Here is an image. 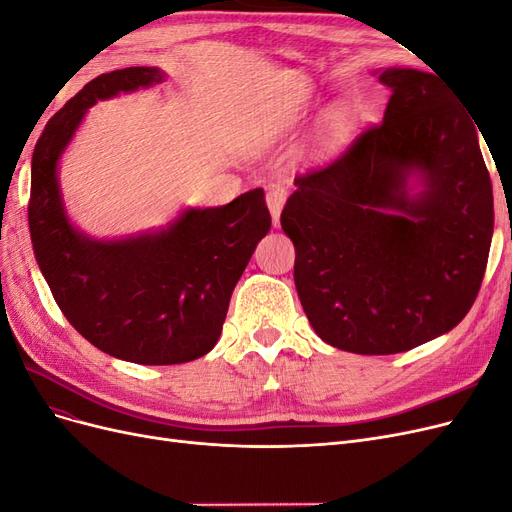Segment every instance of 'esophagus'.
<instances>
[{
    "instance_id": "esophagus-1",
    "label": "esophagus",
    "mask_w": 512,
    "mask_h": 512,
    "mask_svg": "<svg viewBox=\"0 0 512 512\" xmlns=\"http://www.w3.org/2000/svg\"><path fill=\"white\" fill-rule=\"evenodd\" d=\"M286 198H288V192L284 188H280V185H273V188H269V192H267V207L271 213L273 226H280V215L286 205Z\"/></svg>"
}]
</instances>
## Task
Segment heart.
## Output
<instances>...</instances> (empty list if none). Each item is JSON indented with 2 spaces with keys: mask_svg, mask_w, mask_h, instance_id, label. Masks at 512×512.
Listing matches in <instances>:
<instances>
[{
  "mask_svg": "<svg viewBox=\"0 0 512 512\" xmlns=\"http://www.w3.org/2000/svg\"><path fill=\"white\" fill-rule=\"evenodd\" d=\"M354 128L352 111L344 104L331 106L327 115H324V128H322V145L327 149H335L348 141Z\"/></svg>",
  "mask_w": 512,
  "mask_h": 512,
  "instance_id": "obj_1",
  "label": "heart"
}]
</instances>
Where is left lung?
<instances>
[{"instance_id": "left-lung-1", "label": "left lung", "mask_w": 512, "mask_h": 512, "mask_svg": "<svg viewBox=\"0 0 512 512\" xmlns=\"http://www.w3.org/2000/svg\"><path fill=\"white\" fill-rule=\"evenodd\" d=\"M374 74L391 89L382 123L331 166L294 177L282 228L322 342L395 354L470 312L493 237V192L478 126L436 74Z\"/></svg>"}]
</instances>
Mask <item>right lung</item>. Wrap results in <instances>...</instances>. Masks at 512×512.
<instances>
[{"label":"right lung","instance_id":"right-lung-1","mask_svg":"<svg viewBox=\"0 0 512 512\" xmlns=\"http://www.w3.org/2000/svg\"><path fill=\"white\" fill-rule=\"evenodd\" d=\"M162 81L156 66L100 74L46 123L32 158L29 230L46 284L89 344L138 365L188 363L213 350L230 294L271 228L262 188L222 207H183L166 226L128 237H91L70 220L59 164L87 111Z\"/></svg>","mask_w":512,"mask_h":512}]
</instances>
